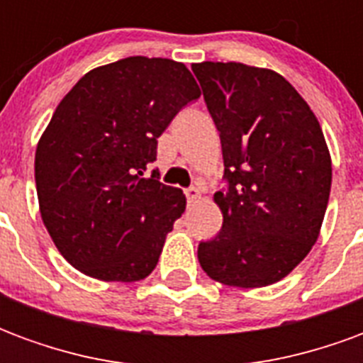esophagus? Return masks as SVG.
<instances>
[{
	"instance_id": "esophagus-1",
	"label": "esophagus",
	"mask_w": 363,
	"mask_h": 363,
	"mask_svg": "<svg viewBox=\"0 0 363 363\" xmlns=\"http://www.w3.org/2000/svg\"><path fill=\"white\" fill-rule=\"evenodd\" d=\"M184 194H186V200H189L190 204H194L198 198H200V190L196 186H190V189L184 190Z\"/></svg>"
}]
</instances>
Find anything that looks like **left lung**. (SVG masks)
Wrapping results in <instances>:
<instances>
[{
  "instance_id": "8db88e82",
  "label": "left lung",
  "mask_w": 363,
  "mask_h": 363,
  "mask_svg": "<svg viewBox=\"0 0 363 363\" xmlns=\"http://www.w3.org/2000/svg\"><path fill=\"white\" fill-rule=\"evenodd\" d=\"M223 151L228 189L216 192L220 233L198 245L216 281L262 288L288 276L317 241L333 181L319 120L272 69L192 64Z\"/></svg>"
}]
</instances>
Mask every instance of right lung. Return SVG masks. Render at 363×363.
Segmentation results:
<instances>
[{"label": "right lung", "instance_id": "1", "mask_svg": "<svg viewBox=\"0 0 363 363\" xmlns=\"http://www.w3.org/2000/svg\"><path fill=\"white\" fill-rule=\"evenodd\" d=\"M200 96L184 64L118 60L75 83L35 155L40 216L62 257L91 278L138 281L153 272L181 218V189L145 177L157 138Z\"/></svg>", "mask_w": 363, "mask_h": 363}]
</instances>
